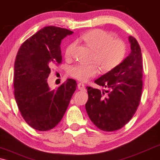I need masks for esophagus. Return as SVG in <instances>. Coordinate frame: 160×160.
Segmentation results:
<instances>
[{"mask_svg":"<svg viewBox=\"0 0 160 160\" xmlns=\"http://www.w3.org/2000/svg\"><path fill=\"white\" fill-rule=\"evenodd\" d=\"M78 88L79 89V90L85 91V86H84V84H82V83H78Z\"/></svg>","mask_w":160,"mask_h":160,"instance_id":"1","label":"esophagus"}]
</instances>
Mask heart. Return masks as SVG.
Segmentation results:
<instances>
[{"instance_id": "1", "label": "heart", "mask_w": 160, "mask_h": 160, "mask_svg": "<svg viewBox=\"0 0 160 160\" xmlns=\"http://www.w3.org/2000/svg\"><path fill=\"white\" fill-rule=\"evenodd\" d=\"M110 33L100 29L89 30L78 38L94 50L92 61L97 63L102 72H108L119 65L124 58L126 46L119 38H112ZM74 43H71L65 50V56L70 58L73 51ZM99 73L96 64H78L70 70V75L76 79L86 82Z\"/></svg>"}]
</instances>
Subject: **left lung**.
<instances>
[{
    "instance_id": "1",
    "label": "left lung",
    "mask_w": 160,
    "mask_h": 160,
    "mask_svg": "<svg viewBox=\"0 0 160 160\" xmlns=\"http://www.w3.org/2000/svg\"><path fill=\"white\" fill-rule=\"evenodd\" d=\"M131 52L115 68L95 81L108 90L87 87L88 100L85 104L92 123L102 131H115L132 119L141 101L143 89V61L141 47L129 36ZM106 92V95H104Z\"/></svg>"
}]
</instances>
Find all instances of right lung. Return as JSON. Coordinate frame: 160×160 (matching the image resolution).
<instances>
[{"instance_id": "obj_1", "label": "right lung", "mask_w": 160, "mask_h": 160, "mask_svg": "<svg viewBox=\"0 0 160 160\" xmlns=\"http://www.w3.org/2000/svg\"><path fill=\"white\" fill-rule=\"evenodd\" d=\"M73 32L55 26L38 30L21 45L14 62V97L22 117L35 130L47 131L61 121L76 82L68 78L52 90L47 83L54 64L62 62L60 43Z\"/></svg>"}]
</instances>
